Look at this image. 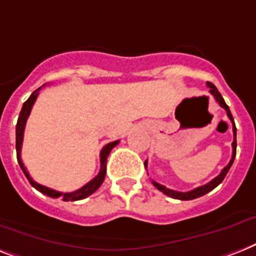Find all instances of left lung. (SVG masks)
Returning <instances> with one entry per match:
<instances>
[{
	"mask_svg": "<svg viewBox=\"0 0 256 256\" xmlns=\"http://www.w3.org/2000/svg\"><path fill=\"white\" fill-rule=\"evenodd\" d=\"M208 88H209V93H210L213 97L216 98V101H217L218 104H220V106L224 108V109L226 110V113H228V117H229L230 121L232 122V132H234V140H232V159H230L229 164L226 166L224 170L221 171V174L217 176V178H214L212 182H209L208 184H205V186H198V188H194L192 189V190H189V192H178V190H174V189H170V188H166L164 186H162V184H159V182H154L152 180V184L155 186H156L160 192H163L164 194H167V196L172 197V198H176V200H194V198H197V197H201L204 196V194H206L208 192H210V190H213V189L216 188L217 186H220L222 182H224V178H225V176L228 175V172H229L230 167H232V162H234V159H236V124H234V118H232V113H230V109L229 106L226 105L225 100L222 98L221 93L218 92V89L216 88L214 85L212 84V82H206ZM144 167L147 168V160L144 162Z\"/></svg>",
	"mask_w": 256,
	"mask_h": 256,
	"instance_id": "1",
	"label": "left lung"
}]
</instances>
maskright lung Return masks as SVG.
I'll use <instances>...</instances> for the list:
<instances>
[{"label": "right lung", "mask_w": 256, "mask_h": 256, "mask_svg": "<svg viewBox=\"0 0 256 256\" xmlns=\"http://www.w3.org/2000/svg\"><path fill=\"white\" fill-rule=\"evenodd\" d=\"M39 90L40 88L36 89L35 92H32V94L28 97L26 102L24 104V106H22V110H20V117H18V122H16V159H18V163H20V168H22V171H24V176L27 178V180L30 182V184L34 186L36 190L39 192L44 193L47 196L52 197V198H58V197H62L63 201H78V200H82V198H86L88 196H90L92 193H94L97 189L101 186V184L105 180V175H106V160L108 156H109L110 151L113 147H116L120 143V140H116V142H110L108 143L106 146L104 147L101 150V154H100V160H101V168H100L98 175L96 176L94 178H92L90 182H86L84 186H81L80 189L78 190H74V192H70V193H63V192H58L55 189L47 188L44 186H40L36 182L32 180V178L30 176V174L27 172L26 167L24 166V162L20 159V148H22V142H24V126H26V121L28 116H30V112L32 109V105H34L35 100L38 97Z\"/></svg>", "instance_id": "add662e5"}]
</instances>
